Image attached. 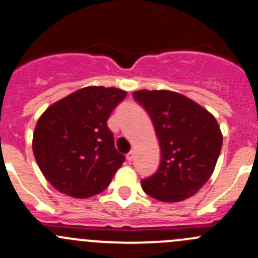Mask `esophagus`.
Segmentation results:
<instances>
[{
	"mask_svg": "<svg viewBox=\"0 0 258 258\" xmlns=\"http://www.w3.org/2000/svg\"><path fill=\"white\" fill-rule=\"evenodd\" d=\"M126 158H127V161H128V162H131V161L135 158V151H131V152L127 153Z\"/></svg>",
	"mask_w": 258,
	"mask_h": 258,
	"instance_id": "34e87169",
	"label": "esophagus"
}]
</instances>
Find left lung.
I'll use <instances>...</instances> for the list:
<instances>
[{
	"label": "left lung",
	"mask_w": 258,
	"mask_h": 258,
	"mask_svg": "<svg viewBox=\"0 0 258 258\" xmlns=\"http://www.w3.org/2000/svg\"><path fill=\"white\" fill-rule=\"evenodd\" d=\"M134 97L150 114L161 146L157 172L142 179L147 195L162 202L194 196L209 181L222 147V132L206 108L167 90H141Z\"/></svg>",
	"instance_id": "8db88e82"
}]
</instances>
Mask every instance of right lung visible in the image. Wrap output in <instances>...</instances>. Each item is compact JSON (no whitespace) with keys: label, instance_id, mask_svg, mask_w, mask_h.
<instances>
[{"label":"right lung","instance_id":"right-lung-1","mask_svg":"<svg viewBox=\"0 0 258 258\" xmlns=\"http://www.w3.org/2000/svg\"><path fill=\"white\" fill-rule=\"evenodd\" d=\"M126 95L119 88L88 86L41 114L33 132V155L57 191L87 199L110 184L124 156L114 148L107 119Z\"/></svg>","mask_w":258,"mask_h":258}]
</instances>
